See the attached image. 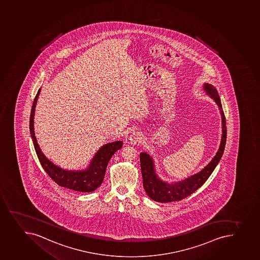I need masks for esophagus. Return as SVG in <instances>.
<instances>
[{
  "instance_id": "esophagus-1",
  "label": "esophagus",
  "mask_w": 260,
  "mask_h": 260,
  "mask_svg": "<svg viewBox=\"0 0 260 260\" xmlns=\"http://www.w3.org/2000/svg\"><path fill=\"white\" fill-rule=\"evenodd\" d=\"M141 140H142V136H141V134L139 133V132H134V133L131 134L129 139H128L129 143L131 145H136V143L141 142Z\"/></svg>"
}]
</instances>
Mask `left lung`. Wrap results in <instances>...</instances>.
I'll list each match as a JSON object with an SVG mask.
<instances>
[{
	"label": "left lung",
	"mask_w": 260,
	"mask_h": 260,
	"mask_svg": "<svg viewBox=\"0 0 260 260\" xmlns=\"http://www.w3.org/2000/svg\"><path fill=\"white\" fill-rule=\"evenodd\" d=\"M203 89L206 94L215 102V104H217L221 116L222 136L218 151L214 158L210 161V164L205 166L201 172L183 180L172 183L161 180L156 174L155 164L152 157L146 152H141L140 154V161L143 178L144 189L147 193V196L156 202L168 203L173 201H179L190 196L191 193L196 192L199 188L203 185L213 171L215 170V167L217 166L222 156L226 141V126L225 114L223 112L220 96L215 87L209 83L204 84Z\"/></svg>",
	"instance_id": "obj_1"
}]
</instances>
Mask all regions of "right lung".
I'll list each match as a JSON object with an SVG mask.
<instances>
[{
  "label": "right lung",
  "mask_w": 260,
  "mask_h": 260,
  "mask_svg": "<svg viewBox=\"0 0 260 260\" xmlns=\"http://www.w3.org/2000/svg\"><path fill=\"white\" fill-rule=\"evenodd\" d=\"M40 90L41 89L40 88L38 91L32 103L29 121L31 138L40 164L45 172L48 173V175L50 176L58 185L82 193H89L96 190L104 181L109 160L118 150L122 148L123 142L121 141H114L101 146L94 155L89 165L83 170H67L53 164L52 161L43 153L35 136L34 119L35 107L37 104Z\"/></svg>",
  "instance_id": "right-lung-1"
}]
</instances>
